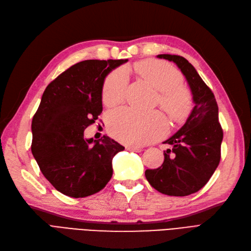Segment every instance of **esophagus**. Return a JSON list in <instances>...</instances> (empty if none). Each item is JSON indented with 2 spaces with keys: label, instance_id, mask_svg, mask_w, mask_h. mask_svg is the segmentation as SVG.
<instances>
[{
  "label": "esophagus",
  "instance_id": "34e87169",
  "mask_svg": "<svg viewBox=\"0 0 251 251\" xmlns=\"http://www.w3.org/2000/svg\"><path fill=\"white\" fill-rule=\"evenodd\" d=\"M126 149H127L128 151H136V152H140V151H142V149H141V147H138V146H127Z\"/></svg>",
  "mask_w": 251,
  "mask_h": 251
}]
</instances>
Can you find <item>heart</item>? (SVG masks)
<instances>
[{
	"label": "heart",
	"instance_id": "heart-1",
	"mask_svg": "<svg viewBox=\"0 0 251 251\" xmlns=\"http://www.w3.org/2000/svg\"><path fill=\"white\" fill-rule=\"evenodd\" d=\"M136 72L158 91L157 102L175 123H181L193 109V94L182 83L180 71L172 64L155 59L139 61ZM128 87V73L118 68L109 73L101 89V99L107 106L123 101ZM108 128L112 136L122 142L142 145L161 138L166 131V120L159 111L140 112L130 108H121L108 117Z\"/></svg>",
	"mask_w": 251,
	"mask_h": 251
}]
</instances>
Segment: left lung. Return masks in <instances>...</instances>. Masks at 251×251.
<instances>
[{"label":"left lung","instance_id":"obj_1","mask_svg":"<svg viewBox=\"0 0 251 251\" xmlns=\"http://www.w3.org/2000/svg\"><path fill=\"white\" fill-rule=\"evenodd\" d=\"M159 58L174 61L187 78L195 106L185 124L165 141L172 147L164 151L162 165L146 170L153 189L170 196H187L204 187L221 161L223 128L212 90L182 56L161 54Z\"/></svg>","mask_w":251,"mask_h":251}]
</instances>
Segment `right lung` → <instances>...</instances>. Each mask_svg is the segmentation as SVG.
<instances>
[{"instance_id":"1","label":"right lung","mask_w":251,"mask_h":251,"mask_svg":"<svg viewBox=\"0 0 251 251\" xmlns=\"http://www.w3.org/2000/svg\"><path fill=\"white\" fill-rule=\"evenodd\" d=\"M126 61H80L44 90L31 122V152L43 176L64 195H93L112 177V158L124 146L107 136L91 145L93 139H83V130L102 111L105 77Z\"/></svg>"}]
</instances>
